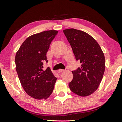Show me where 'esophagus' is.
<instances>
[{"instance_id":"obj_1","label":"esophagus","mask_w":122,"mask_h":122,"mask_svg":"<svg viewBox=\"0 0 122 122\" xmlns=\"http://www.w3.org/2000/svg\"><path fill=\"white\" fill-rule=\"evenodd\" d=\"M64 71H65V70H64V69H59V70H58L57 72H58V73H61V72H64Z\"/></svg>"}]
</instances>
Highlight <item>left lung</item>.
<instances>
[{
  "label": "left lung",
  "mask_w": 122,
  "mask_h": 122,
  "mask_svg": "<svg viewBox=\"0 0 122 122\" xmlns=\"http://www.w3.org/2000/svg\"><path fill=\"white\" fill-rule=\"evenodd\" d=\"M81 66L72 71L73 78L70 89L75 94L85 97L92 94L100 85L104 75L105 57L99 43L92 36L75 29L63 30Z\"/></svg>",
  "instance_id": "left-lung-1"
}]
</instances>
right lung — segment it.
<instances>
[{
    "instance_id": "obj_1",
    "label": "right lung",
    "mask_w": 122,
    "mask_h": 122,
    "mask_svg": "<svg viewBox=\"0 0 122 122\" xmlns=\"http://www.w3.org/2000/svg\"><path fill=\"white\" fill-rule=\"evenodd\" d=\"M58 31L48 30L30 36L16 53V71L25 91L36 99H47L54 89L57 78L49 68L43 70L47 62L46 53Z\"/></svg>"
}]
</instances>
